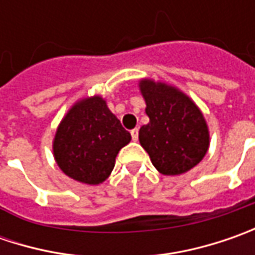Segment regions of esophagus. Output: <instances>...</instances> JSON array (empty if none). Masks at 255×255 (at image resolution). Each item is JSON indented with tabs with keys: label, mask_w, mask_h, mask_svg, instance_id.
Listing matches in <instances>:
<instances>
[{
	"label": "esophagus",
	"mask_w": 255,
	"mask_h": 255,
	"mask_svg": "<svg viewBox=\"0 0 255 255\" xmlns=\"http://www.w3.org/2000/svg\"><path fill=\"white\" fill-rule=\"evenodd\" d=\"M130 134H132L133 140L137 142V139H139V130H137V129H133L132 132H130Z\"/></svg>",
	"instance_id": "obj_1"
}]
</instances>
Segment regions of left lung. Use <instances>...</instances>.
Instances as JSON below:
<instances>
[{"label":"left lung","mask_w":255,"mask_h":255,"mask_svg":"<svg viewBox=\"0 0 255 255\" xmlns=\"http://www.w3.org/2000/svg\"><path fill=\"white\" fill-rule=\"evenodd\" d=\"M149 123L139 130V142L153 166L164 176H177L203 160L210 146L207 122L179 88L153 79H140Z\"/></svg>","instance_id":"8db88e82"}]
</instances>
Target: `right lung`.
Masks as SVG:
<instances>
[{"label": "right lung", "mask_w": 255, "mask_h": 255, "mask_svg": "<svg viewBox=\"0 0 255 255\" xmlns=\"http://www.w3.org/2000/svg\"><path fill=\"white\" fill-rule=\"evenodd\" d=\"M130 140L106 101L95 95L71 106L56 128L52 150L68 177L95 186L111 176L118 153Z\"/></svg>", "instance_id": "right-lung-1"}]
</instances>
